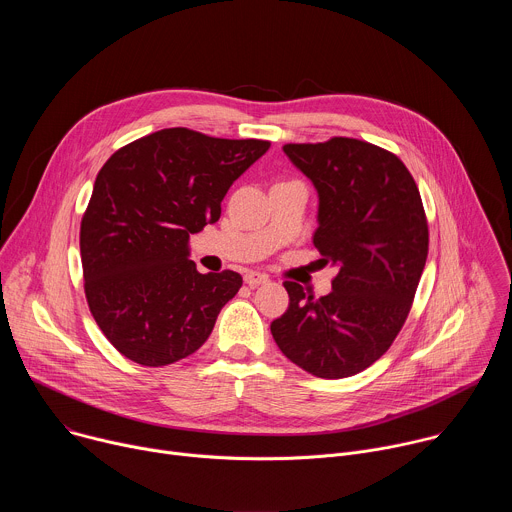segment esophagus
I'll list each match as a JSON object with an SVG mask.
<instances>
[{"instance_id": "esophagus-1", "label": "esophagus", "mask_w": 512, "mask_h": 512, "mask_svg": "<svg viewBox=\"0 0 512 512\" xmlns=\"http://www.w3.org/2000/svg\"><path fill=\"white\" fill-rule=\"evenodd\" d=\"M267 281H269V277H267L265 273H259V271H249V273H245V283L251 285V287H257V285L267 283Z\"/></svg>"}]
</instances>
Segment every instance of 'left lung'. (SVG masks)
<instances>
[{
	"label": "left lung",
	"mask_w": 512,
	"mask_h": 512,
	"mask_svg": "<svg viewBox=\"0 0 512 512\" xmlns=\"http://www.w3.org/2000/svg\"><path fill=\"white\" fill-rule=\"evenodd\" d=\"M283 152L318 190L314 245L338 273L322 298L285 281L289 308L271 334L310 375L352 377L389 350L411 310L429 245L421 196L405 164L367 141L285 143Z\"/></svg>",
	"instance_id": "1"
}]
</instances>
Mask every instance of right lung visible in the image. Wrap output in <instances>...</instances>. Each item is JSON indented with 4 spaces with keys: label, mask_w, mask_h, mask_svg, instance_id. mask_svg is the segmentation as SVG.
Masks as SVG:
<instances>
[{
    "label": "right lung",
    "mask_w": 512,
    "mask_h": 512,
    "mask_svg": "<svg viewBox=\"0 0 512 512\" xmlns=\"http://www.w3.org/2000/svg\"><path fill=\"white\" fill-rule=\"evenodd\" d=\"M269 145L170 127L105 162L81 221V261L89 310L125 358L166 367L206 342L243 277L198 273L188 241L221 218L225 194Z\"/></svg>",
    "instance_id": "right-lung-1"
}]
</instances>
